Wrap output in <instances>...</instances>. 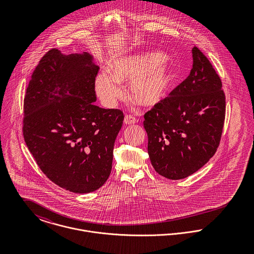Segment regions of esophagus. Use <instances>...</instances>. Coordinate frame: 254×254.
<instances>
[{
	"label": "esophagus",
	"instance_id": "esophagus-1",
	"mask_svg": "<svg viewBox=\"0 0 254 254\" xmlns=\"http://www.w3.org/2000/svg\"><path fill=\"white\" fill-rule=\"evenodd\" d=\"M137 122V118H135L132 115H125L124 117V124H135Z\"/></svg>",
	"mask_w": 254,
	"mask_h": 254
}]
</instances>
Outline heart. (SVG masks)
Instances as JSON below:
<instances>
[{"mask_svg": "<svg viewBox=\"0 0 254 254\" xmlns=\"http://www.w3.org/2000/svg\"><path fill=\"white\" fill-rule=\"evenodd\" d=\"M167 56L160 52H146L115 61L111 74L102 72L97 78L96 90L107 104H113L123 96L121 83L129 82L130 97L144 108H154L170 95L176 71Z\"/></svg>", "mask_w": 254, "mask_h": 254, "instance_id": "obj_1", "label": "heart"}]
</instances>
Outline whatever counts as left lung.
Here are the masks:
<instances>
[{
    "instance_id": "left-lung-1",
    "label": "left lung",
    "mask_w": 254,
    "mask_h": 254,
    "mask_svg": "<svg viewBox=\"0 0 254 254\" xmlns=\"http://www.w3.org/2000/svg\"><path fill=\"white\" fill-rule=\"evenodd\" d=\"M192 68L166 100L145 114L151 165L170 180L187 178L216 152L225 119L221 79L208 59L191 50Z\"/></svg>"
}]
</instances>
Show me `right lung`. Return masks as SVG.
<instances>
[{
    "label": "right lung",
    "instance_id": "add662e5",
    "mask_svg": "<svg viewBox=\"0 0 254 254\" xmlns=\"http://www.w3.org/2000/svg\"><path fill=\"white\" fill-rule=\"evenodd\" d=\"M99 69L88 52L66 56L52 49L24 98L26 145L43 173L75 193L94 191L109 179L124 118L119 109L95 106Z\"/></svg>",
    "mask_w": 254,
    "mask_h": 254
}]
</instances>
